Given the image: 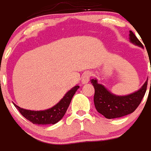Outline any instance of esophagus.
Here are the masks:
<instances>
[{"mask_svg":"<svg viewBox=\"0 0 151 151\" xmlns=\"http://www.w3.org/2000/svg\"><path fill=\"white\" fill-rule=\"evenodd\" d=\"M91 76V73L89 72H85L82 77V83L86 84L89 82Z\"/></svg>","mask_w":151,"mask_h":151,"instance_id":"obj_1","label":"esophagus"}]
</instances>
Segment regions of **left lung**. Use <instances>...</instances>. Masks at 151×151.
<instances>
[{"instance_id":"8db88e82","label":"left lung","mask_w":151,"mask_h":151,"mask_svg":"<svg viewBox=\"0 0 151 151\" xmlns=\"http://www.w3.org/2000/svg\"><path fill=\"white\" fill-rule=\"evenodd\" d=\"M129 32L131 42L144 48L143 45L135 35L132 31ZM91 82L94 88V103L96 110L106 119L119 118L133 113L141 104L147 86V80L143 86L137 91L129 95L118 96L112 94L103 85L97 83L96 78L91 79Z\"/></svg>"}]
</instances>
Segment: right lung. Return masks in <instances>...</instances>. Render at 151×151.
Returning <instances> with one entry per match:
<instances>
[{"label": "right lung", "instance_id": "right-lung-1", "mask_svg": "<svg viewBox=\"0 0 151 151\" xmlns=\"http://www.w3.org/2000/svg\"><path fill=\"white\" fill-rule=\"evenodd\" d=\"M79 88V86L76 85L70 89L66 93L62 99L54 105L53 107L45 110H29L21 108L17 105L14 104L19 113L28 120L37 125H49V124H55L59 122L65 115L70 102L72 101L73 95L76 91Z\"/></svg>", "mask_w": 151, "mask_h": 151}]
</instances>
